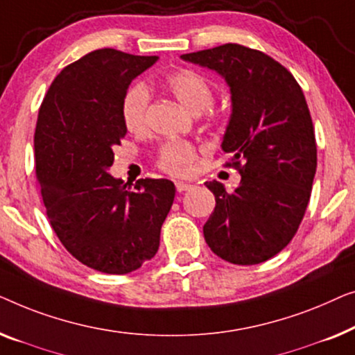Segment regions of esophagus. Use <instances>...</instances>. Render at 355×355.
Here are the masks:
<instances>
[{"label": "esophagus", "instance_id": "esophagus-1", "mask_svg": "<svg viewBox=\"0 0 355 355\" xmlns=\"http://www.w3.org/2000/svg\"><path fill=\"white\" fill-rule=\"evenodd\" d=\"M175 187H177V191H178V193H183V191H188V189H191L193 184L184 183V182H177Z\"/></svg>", "mask_w": 355, "mask_h": 355}]
</instances>
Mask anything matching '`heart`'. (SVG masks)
<instances>
[{"mask_svg":"<svg viewBox=\"0 0 355 355\" xmlns=\"http://www.w3.org/2000/svg\"><path fill=\"white\" fill-rule=\"evenodd\" d=\"M171 89L184 107L193 112L206 111L209 119L218 121L223 117L220 109H212L214 85L204 73L193 69H180L166 78ZM149 106V92L143 83L130 87L122 99V119L128 132L138 133L146 127V114ZM198 159V149L194 144L182 139H168L159 148L156 164L168 175L187 177L193 172Z\"/></svg>","mask_w":355,"mask_h":355,"instance_id":"heart-1","label":"heart"}]
</instances>
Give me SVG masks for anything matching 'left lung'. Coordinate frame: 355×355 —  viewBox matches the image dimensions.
<instances>
[{
    "instance_id": "left-lung-1",
    "label": "left lung",
    "mask_w": 355,
    "mask_h": 355,
    "mask_svg": "<svg viewBox=\"0 0 355 355\" xmlns=\"http://www.w3.org/2000/svg\"><path fill=\"white\" fill-rule=\"evenodd\" d=\"M217 71L232 92V119L222 148L241 182L228 193L207 182L216 209L204 223L214 254L254 266L288 246L301 225L317 171V143L306 98L293 73L268 54L227 43L182 54Z\"/></svg>"
}]
</instances>
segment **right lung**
Returning <instances> with one entry per match:
<instances>
[{
    "label": "right lung",
    "instance_id": "add662e5",
    "mask_svg": "<svg viewBox=\"0 0 355 355\" xmlns=\"http://www.w3.org/2000/svg\"><path fill=\"white\" fill-rule=\"evenodd\" d=\"M157 56L96 49L53 80L35 128V171L48 220L83 266L109 275L137 270L156 256L175 187L114 178L112 148L127 135L122 99Z\"/></svg>",
    "mask_w": 355,
    "mask_h": 355
}]
</instances>
